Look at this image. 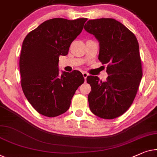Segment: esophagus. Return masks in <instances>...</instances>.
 <instances>
[{"label":"esophagus","instance_id":"esophagus-1","mask_svg":"<svg viewBox=\"0 0 157 157\" xmlns=\"http://www.w3.org/2000/svg\"><path fill=\"white\" fill-rule=\"evenodd\" d=\"M82 74H83V76L84 79H85V81H86V78H87V76H88V74L86 73V72H83Z\"/></svg>","mask_w":157,"mask_h":157}]
</instances>
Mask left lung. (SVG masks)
Segmentation results:
<instances>
[{"mask_svg":"<svg viewBox=\"0 0 157 157\" xmlns=\"http://www.w3.org/2000/svg\"><path fill=\"white\" fill-rule=\"evenodd\" d=\"M84 29L98 41V59L108 64L105 81L94 76L86 78L91 87L90 110L101 118L114 119L130 107L142 79L138 41L129 29L113 18L90 20Z\"/></svg>","mask_w":157,"mask_h":157,"instance_id":"8db88e82","label":"left lung"}]
</instances>
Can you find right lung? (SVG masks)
Here are the masks:
<instances>
[{"label":"right lung","mask_w":157,"mask_h":157,"mask_svg":"<svg viewBox=\"0 0 157 157\" xmlns=\"http://www.w3.org/2000/svg\"><path fill=\"white\" fill-rule=\"evenodd\" d=\"M87 18H53L31 31L22 42L20 57L21 86L40 114L53 117L67 112L72 97L84 82L82 74L59 73V56H66Z\"/></svg>","instance_id":"1"}]
</instances>
